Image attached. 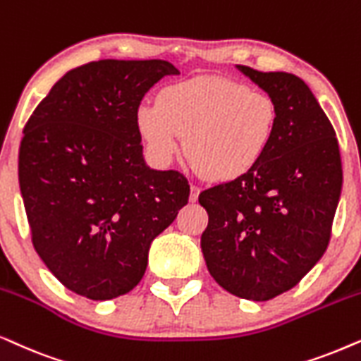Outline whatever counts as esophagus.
<instances>
[{
	"label": "esophagus",
	"mask_w": 361,
	"mask_h": 361,
	"mask_svg": "<svg viewBox=\"0 0 361 361\" xmlns=\"http://www.w3.org/2000/svg\"><path fill=\"white\" fill-rule=\"evenodd\" d=\"M200 191H201L200 186H196V185H191V193H190V201H191V203H195V201L198 200V196H200Z\"/></svg>",
	"instance_id": "1"
}]
</instances>
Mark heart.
<instances>
[{
  "label": "heart",
  "instance_id": "1",
  "mask_svg": "<svg viewBox=\"0 0 361 361\" xmlns=\"http://www.w3.org/2000/svg\"><path fill=\"white\" fill-rule=\"evenodd\" d=\"M279 109L264 90L219 75H200L166 85L158 102H142L137 130L148 155L168 165L185 152L201 175L238 180L256 168L276 137Z\"/></svg>",
  "mask_w": 361,
  "mask_h": 361
}]
</instances>
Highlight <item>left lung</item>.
Segmentation results:
<instances>
[{"mask_svg":"<svg viewBox=\"0 0 361 361\" xmlns=\"http://www.w3.org/2000/svg\"><path fill=\"white\" fill-rule=\"evenodd\" d=\"M238 69L276 100L277 130L256 168L200 195L209 218L201 249L223 289L262 302L299 284L326 251L342 158L329 117L300 77Z\"/></svg>","mask_w":361,"mask_h":361,"instance_id":"obj_1","label":"left lung"}]
</instances>
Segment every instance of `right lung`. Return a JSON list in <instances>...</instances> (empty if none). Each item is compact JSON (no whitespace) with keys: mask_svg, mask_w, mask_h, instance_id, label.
<instances>
[{"mask_svg":"<svg viewBox=\"0 0 361 361\" xmlns=\"http://www.w3.org/2000/svg\"><path fill=\"white\" fill-rule=\"evenodd\" d=\"M166 61L104 59L57 80L24 125L19 188L32 246L75 294L109 300L142 281L153 239L188 203L180 171L150 170L135 114Z\"/></svg>","mask_w":361,"mask_h":361,"instance_id":"add662e5","label":"right lung"}]
</instances>
